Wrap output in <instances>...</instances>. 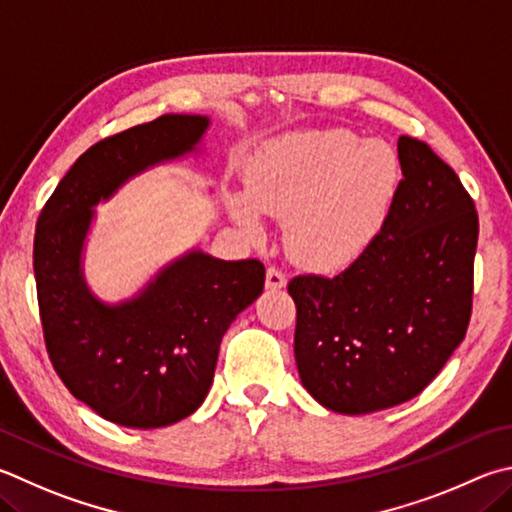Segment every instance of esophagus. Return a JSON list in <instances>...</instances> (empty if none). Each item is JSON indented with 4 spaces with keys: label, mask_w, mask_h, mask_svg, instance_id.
Instances as JSON below:
<instances>
[{
    "label": "esophagus",
    "mask_w": 512,
    "mask_h": 512,
    "mask_svg": "<svg viewBox=\"0 0 512 512\" xmlns=\"http://www.w3.org/2000/svg\"><path fill=\"white\" fill-rule=\"evenodd\" d=\"M286 286V275L280 271V268L271 266L266 271V288H271V291H280V288Z\"/></svg>",
    "instance_id": "1"
}]
</instances>
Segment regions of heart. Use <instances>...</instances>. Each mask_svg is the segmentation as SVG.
<instances>
[{
  "mask_svg": "<svg viewBox=\"0 0 512 512\" xmlns=\"http://www.w3.org/2000/svg\"><path fill=\"white\" fill-rule=\"evenodd\" d=\"M401 163L383 141L327 129L271 143L246 167V192H228L230 217L264 239L259 212L286 221L297 264L333 271L365 253L385 224Z\"/></svg>",
  "mask_w": 512,
  "mask_h": 512,
  "instance_id": "obj_1",
  "label": "heart"
}]
</instances>
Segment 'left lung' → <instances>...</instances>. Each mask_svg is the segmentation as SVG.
Wrapping results in <instances>:
<instances>
[{"label":"left lung","instance_id":"obj_1","mask_svg":"<svg viewBox=\"0 0 512 512\" xmlns=\"http://www.w3.org/2000/svg\"><path fill=\"white\" fill-rule=\"evenodd\" d=\"M398 183L376 239L336 277L288 282L302 385L331 412L401 405L466 338L479 237L475 203L430 147L398 138Z\"/></svg>","mask_w":512,"mask_h":512}]
</instances>
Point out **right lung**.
Returning a JSON list of instances; mask_svg holds the SVG:
<instances>
[{"mask_svg": "<svg viewBox=\"0 0 512 512\" xmlns=\"http://www.w3.org/2000/svg\"><path fill=\"white\" fill-rule=\"evenodd\" d=\"M208 116L165 114L96 143L46 201L35 228L33 271L46 351L69 392L107 421L154 430L199 410L219 345L264 291L257 259L190 248L143 288L105 302L85 277L96 206L156 165L201 154Z\"/></svg>", "mask_w": 512, "mask_h": 512, "instance_id": "1", "label": "right lung"}]
</instances>
